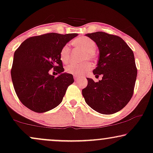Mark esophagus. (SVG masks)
I'll return each mask as SVG.
<instances>
[{
	"label": "esophagus",
	"instance_id": "obj_1",
	"mask_svg": "<svg viewBox=\"0 0 153 153\" xmlns=\"http://www.w3.org/2000/svg\"><path fill=\"white\" fill-rule=\"evenodd\" d=\"M79 76L78 75H76V74H74V79H75V80H77V79H78Z\"/></svg>",
	"mask_w": 153,
	"mask_h": 153
}]
</instances>
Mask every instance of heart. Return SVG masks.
<instances>
[{
	"instance_id": "heart-1",
	"label": "heart",
	"mask_w": 153,
	"mask_h": 153,
	"mask_svg": "<svg viewBox=\"0 0 153 153\" xmlns=\"http://www.w3.org/2000/svg\"><path fill=\"white\" fill-rule=\"evenodd\" d=\"M73 46L85 51L83 58L84 59L94 60L95 58V51L97 49L95 42L87 37H79L72 42ZM60 59L65 63L68 62L70 56V49L68 45L62 47L60 53ZM91 62H84L82 63H74L70 62L65 67V71L68 73L76 75H81L89 72L91 70Z\"/></svg>"
}]
</instances>
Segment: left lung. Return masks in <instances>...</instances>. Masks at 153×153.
I'll return each instance as SVG.
<instances>
[{
  "instance_id": "obj_1",
  "label": "left lung",
  "mask_w": 153,
  "mask_h": 153,
  "mask_svg": "<svg viewBox=\"0 0 153 153\" xmlns=\"http://www.w3.org/2000/svg\"><path fill=\"white\" fill-rule=\"evenodd\" d=\"M95 42L100 52L97 65L93 71L102 79L95 82L87 78L82 95L90 107L102 114H113L127 105L134 93L137 76L134 53L117 35L104 32L85 35Z\"/></svg>"
}]
</instances>
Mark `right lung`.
I'll return each mask as SVG.
<instances>
[{
	"label": "right lung",
	"instance_id": "right-lung-1",
	"mask_svg": "<svg viewBox=\"0 0 153 153\" xmlns=\"http://www.w3.org/2000/svg\"><path fill=\"white\" fill-rule=\"evenodd\" d=\"M77 35L51 33L31 37L14 52L12 81L19 99L29 109L44 113L61 103L74 78L72 74L63 72L60 51ZM52 68L59 76L54 77L49 74Z\"/></svg>",
	"mask_w": 153,
	"mask_h": 153
}]
</instances>
